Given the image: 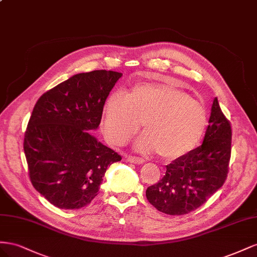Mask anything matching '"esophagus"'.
Here are the masks:
<instances>
[{
    "label": "esophagus",
    "mask_w": 257,
    "mask_h": 257,
    "mask_svg": "<svg viewBox=\"0 0 257 257\" xmlns=\"http://www.w3.org/2000/svg\"><path fill=\"white\" fill-rule=\"evenodd\" d=\"M127 160L129 161V163H133V164H136V165L144 164V161H145L143 158L136 157V156H127Z\"/></svg>",
    "instance_id": "1"
}]
</instances>
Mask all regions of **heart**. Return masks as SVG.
I'll list each match as a JSON object with an SVG mask.
<instances>
[{
	"label": "heart",
	"mask_w": 257,
	"mask_h": 257,
	"mask_svg": "<svg viewBox=\"0 0 257 257\" xmlns=\"http://www.w3.org/2000/svg\"><path fill=\"white\" fill-rule=\"evenodd\" d=\"M141 122L145 133L137 139V150L158 152L165 159H177L200 142L208 116L199 101L167 83H141L131 87L124 96L119 91L109 94L102 122L109 142H128Z\"/></svg>",
	"instance_id": "b5f03b06"
}]
</instances>
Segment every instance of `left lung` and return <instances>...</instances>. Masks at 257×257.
<instances>
[{
    "label": "left lung",
    "mask_w": 257,
    "mask_h": 257,
    "mask_svg": "<svg viewBox=\"0 0 257 257\" xmlns=\"http://www.w3.org/2000/svg\"><path fill=\"white\" fill-rule=\"evenodd\" d=\"M230 153L231 126L215 98L203 143L167 166L164 178L146 189L149 202L170 215L195 211L223 186Z\"/></svg>",
    "instance_id": "left-lung-1"
}]
</instances>
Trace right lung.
I'll return each mask as SVG.
<instances>
[{
	"instance_id": "obj_1",
	"label": "right lung",
	"mask_w": 257,
	"mask_h": 257,
	"mask_svg": "<svg viewBox=\"0 0 257 257\" xmlns=\"http://www.w3.org/2000/svg\"><path fill=\"white\" fill-rule=\"evenodd\" d=\"M121 73L97 70L73 75L40 97L25 133L24 151L33 187L65 210L98 195L108 166L121 160L90 135Z\"/></svg>"
}]
</instances>
